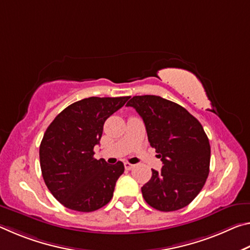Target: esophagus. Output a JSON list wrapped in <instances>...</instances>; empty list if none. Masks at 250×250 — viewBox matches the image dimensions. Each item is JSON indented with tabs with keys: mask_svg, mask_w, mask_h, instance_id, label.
<instances>
[{
	"mask_svg": "<svg viewBox=\"0 0 250 250\" xmlns=\"http://www.w3.org/2000/svg\"><path fill=\"white\" fill-rule=\"evenodd\" d=\"M125 170H132V168L134 167V166L133 164H131V163H129V162H125Z\"/></svg>",
	"mask_w": 250,
	"mask_h": 250,
	"instance_id": "esophagus-1",
	"label": "esophagus"
}]
</instances>
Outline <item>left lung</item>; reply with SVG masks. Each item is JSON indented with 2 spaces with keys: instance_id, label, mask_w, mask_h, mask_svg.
<instances>
[{
  "instance_id": "1",
  "label": "left lung",
  "mask_w": 250,
  "mask_h": 250,
  "mask_svg": "<svg viewBox=\"0 0 250 250\" xmlns=\"http://www.w3.org/2000/svg\"><path fill=\"white\" fill-rule=\"evenodd\" d=\"M126 105L143 119L150 146L163 163L162 170H152L150 181L141 188L145 201L162 211L188 206L209 173L210 146L200 121L159 96H134Z\"/></svg>"
}]
</instances>
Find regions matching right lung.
<instances>
[{
	"label": "right lung",
	"instance_id": "add662e5",
	"mask_svg": "<svg viewBox=\"0 0 250 250\" xmlns=\"http://www.w3.org/2000/svg\"><path fill=\"white\" fill-rule=\"evenodd\" d=\"M129 97H89L65 108L46 129L40 146L42 175L53 196L65 207L94 211L108 204L124 163L94 158L104 124Z\"/></svg>",
	"mask_w": 250,
	"mask_h": 250
}]
</instances>
